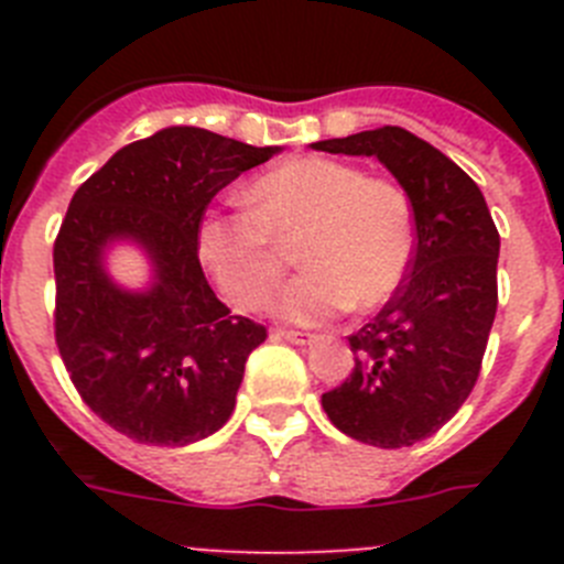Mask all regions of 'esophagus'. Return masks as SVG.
Instances as JSON below:
<instances>
[{
  "label": "esophagus",
  "mask_w": 564,
  "mask_h": 564,
  "mask_svg": "<svg viewBox=\"0 0 564 564\" xmlns=\"http://www.w3.org/2000/svg\"><path fill=\"white\" fill-rule=\"evenodd\" d=\"M273 336L276 338H285V341H291V344H302V347H305V344H313V333H305V330H273Z\"/></svg>",
  "instance_id": "esophagus-1"
}]
</instances>
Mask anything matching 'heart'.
Returning <instances> with one entry per match:
<instances>
[{
    "label": "heart",
    "instance_id": "obj_1",
    "mask_svg": "<svg viewBox=\"0 0 564 564\" xmlns=\"http://www.w3.org/2000/svg\"><path fill=\"white\" fill-rule=\"evenodd\" d=\"M248 214L208 212L197 253L237 311L265 307L296 248L302 276L273 302L276 316L316 325L372 311L401 288L415 253L410 194L333 158H291L246 188Z\"/></svg>",
    "mask_w": 564,
    "mask_h": 564
}]
</instances>
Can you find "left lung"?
Listing matches in <instances>:
<instances>
[{"label":"left lung","instance_id":"obj_1","mask_svg":"<svg viewBox=\"0 0 564 564\" xmlns=\"http://www.w3.org/2000/svg\"><path fill=\"white\" fill-rule=\"evenodd\" d=\"M378 158L415 208V257L403 285L352 333L356 367L322 395L352 441L401 449L435 435L468 398L497 313L500 234L477 183L441 149L401 127L311 143Z\"/></svg>","mask_w":564,"mask_h":564}]
</instances>
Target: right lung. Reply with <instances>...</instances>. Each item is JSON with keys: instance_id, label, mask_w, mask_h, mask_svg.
Wrapping results in <instances>:
<instances>
[{"instance_id": "obj_1", "label": "right lung", "mask_w": 564, "mask_h": 564, "mask_svg": "<svg viewBox=\"0 0 564 564\" xmlns=\"http://www.w3.org/2000/svg\"><path fill=\"white\" fill-rule=\"evenodd\" d=\"M279 152L166 127L118 149L73 194L53 248L56 344L84 403L115 432L188 446L231 417L248 356L268 333L214 296L197 223L214 194ZM115 245L144 253L147 286L108 273Z\"/></svg>"}]
</instances>
